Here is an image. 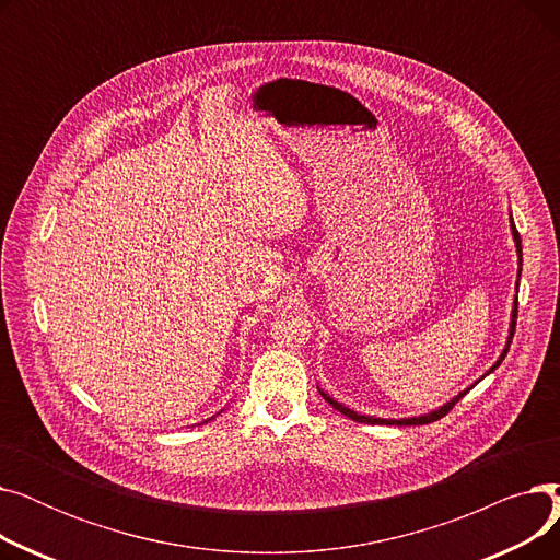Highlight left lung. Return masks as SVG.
I'll list each match as a JSON object with an SVG mask.
<instances>
[{"instance_id": "obj_1", "label": "left lung", "mask_w": 560, "mask_h": 560, "mask_svg": "<svg viewBox=\"0 0 560 560\" xmlns=\"http://www.w3.org/2000/svg\"><path fill=\"white\" fill-rule=\"evenodd\" d=\"M511 233H513V243H515V252H517V262H520V268H517V283H515V290H517V285H520V275H522V241H520V233H517V229H515V224H513V218H511ZM515 319H517V298H515V302H513V311H511V325H509V336H506V345H504V349H502V354H499V359L492 363V368L483 374V376H488V374H492L499 365H502V361L506 359V354H509V347H511V340H513V334H515ZM481 376V378H483ZM479 378V381H481ZM479 381H475L472 386L469 388H465V390H460L456 397H452L450 401H445L443 406H438V408H433V410H429V413H422V416H413V418H374V416H365V413H359V410H354V408H349V406H345V404H340L338 399H334L331 395H327L325 390L322 388H317L319 390V395L325 397L336 410H340V413L345 416V418H349V420H354V422H363V424H397V427H416V424H429V422H435V420H440L443 416H447L450 410L454 408V404L463 397V395H467L469 390H472Z\"/></svg>"}]
</instances>
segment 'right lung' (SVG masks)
<instances>
[{
  "instance_id": "1",
  "label": "right lung",
  "mask_w": 560,
  "mask_h": 560,
  "mask_svg": "<svg viewBox=\"0 0 560 560\" xmlns=\"http://www.w3.org/2000/svg\"><path fill=\"white\" fill-rule=\"evenodd\" d=\"M215 416H220V413H215ZM215 416H213V418H215ZM213 418H209V420H203V422H201V424H206V422H211V420H213Z\"/></svg>"
}]
</instances>
